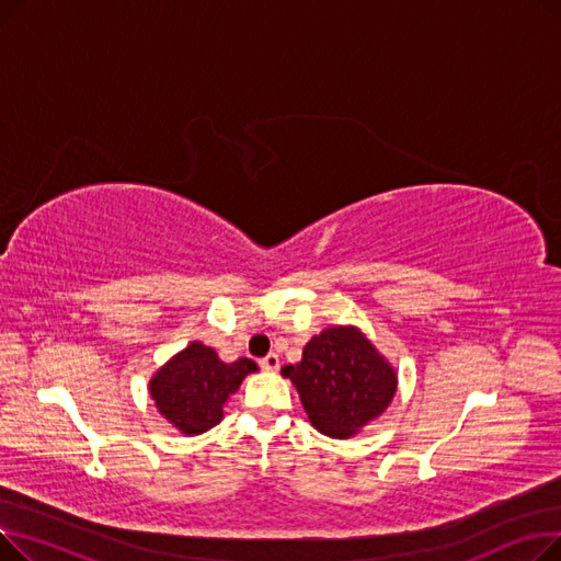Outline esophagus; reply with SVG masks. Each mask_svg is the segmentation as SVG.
Masks as SVG:
<instances>
[{
    "instance_id": "34e87169",
    "label": "esophagus",
    "mask_w": 561,
    "mask_h": 561,
    "mask_svg": "<svg viewBox=\"0 0 561 561\" xmlns=\"http://www.w3.org/2000/svg\"><path fill=\"white\" fill-rule=\"evenodd\" d=\"M259 364H261V368H263V370H271V373H275V370L279 368V357L275 355V352H271V355H268V357H263Z\"/></svg>"
}]
</instances>
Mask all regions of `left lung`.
<instances>
[{
  "label": "left lung",
  "instance_id": "left-lung-1",
  "mask_svg": "<svg viewBox=\"0 0 561 561\" xmlns=\"http://www.w3.org/2000/svg\"><path fill=\"white\" fill-rule=\"evenodd\" d=\"M311 425L325 436L350 438L385 414L398 375L357 328H328L313 336L302 362L284 366Z\"/></svg>",
  "mask_w": 561,
  "mask_h": 561
}]
</instances>
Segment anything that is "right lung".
Listing matches in <instances>:
<instances>
[{
    "label": "right lung",
    "instance_id": "add662e5",
    "mask_svg": "<svg viewBox=\"0 0 561 561\" xmlns=\"http://www.w3.org/2000/svg\"><path fill=\"white\" fill-rule=\"evenodd\" d=\"M254 370V362L225 364L214 347L195 341L154 373L150 396L168 423L193 436L222 421V404Z\"/></svg>",
    "mask_w": 561,
    "mask_h": 561
}]
</instances>
